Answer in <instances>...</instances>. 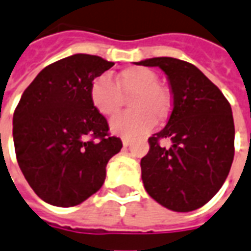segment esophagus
Here are the masks:
<instances>
[{"instance_id":"1","label":"esophagus","mask_w":251,"mask_h":251,"mask_svg":"<svg viewBox=\"0 0 251 251\" xmlns=\"http://www.w3.org/2000/svg\"><path fill=\"white\" fill-rule=\"evenodd\" d=\"M123 146L124 147L131 146V140H129V139H123Z\"/></svg>"}]
</instances>
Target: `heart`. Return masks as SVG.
I'll return each mask as SVG.
<instances>
[{
	"instance_id": "heart-1",
	"label": "heart",
	"mask_w": 251,
	"mask_h": 251,
	"mask_svg": "<svg viewBox=\"0 0 251 251\" xmlns=\"http://www.w3.org/2000/svg\"><path fill=\"white\" fill-rule=\"evenodd\" d=\"M129 99V112L111 119V131L122 137H135L148 132L154 120L161 123L171 114L172 99L168 90L159 84V76L152 70L133 66L120 71L116 84L107 76L94 79L90 99L94 107L104 116H112Z\"/></svg>"
}]
</instances>
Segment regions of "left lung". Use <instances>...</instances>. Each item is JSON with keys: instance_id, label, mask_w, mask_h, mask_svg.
<instances>
[{"instance_id": "1", "label": "left lung", "mask_w": 251, "mask_h": 251, "mask_svg": "<svg viewBox=\"0 0 251 251\" xmlns=\"http://www.w3.org/2000/svg\"><path fill=\"white\" fill-rule=\"evenodd\" d=\"M167 74L173 108L167 126L148 139L140 161L147 193L173 212L204 206L224 185L234 157L231 107L220 88L196 66L160 56L136 62ZM169 138V149L158 144Z\"/></svg>"}]
</instances>
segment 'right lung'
<instances>
[{
    "label": "right lung",
    "instance_id": "obj_1",
    "mask_svg": "<svg viewBox=\"0 0 251 251\" xmlns=\"http://www.w3.org/2000/svg\"><path fill=\"white\" fill-rule=\"evenodd\" d=\"M114 65L70 55L45 67L21 97L13 115L17 161L47 204L69 208L97 193L108 160L123 147L90 99L94 79Z\"/></svg>",
    "mask_w": 251,
    "mask_h": 251
}]
</instances>
